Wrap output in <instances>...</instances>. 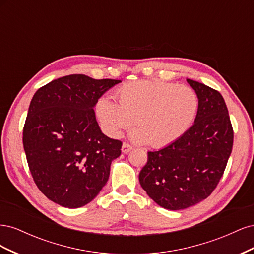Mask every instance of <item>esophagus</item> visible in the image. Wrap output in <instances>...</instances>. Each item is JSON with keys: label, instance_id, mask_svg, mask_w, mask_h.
<instances>
[{"label": "esophagus", "instance_id": "1", "mask_svg": "<svg viewBox=\"0 0 254 254\" xmlns=\"http://www.w3.org/2000/svg\"><path fill=\"white\" fill-rule=\"evenodd\" d=\"M130 150H132V146H130L129 144H126V143H124V144L122 145V152L123 153H127Z\"/></svg>", "mask_w": 254, "mask_h": 254}]
</instances>
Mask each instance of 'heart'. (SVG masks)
<instances>
[{
  "label": "heart",
  "mask_w": 254,
  "mask_h": 254,
  "mask_svg": "<svg viewBox=\"0 0 254 254\" xmlns=\"http://www.w3.org/2000/svg\"><path fill=\"white\" fill-rule=\"evenodd\" d=\"M119 105L108 96L96 103V115L105 133L119 137L133 124L137 143L161 147L177 141L193 124L198 112L196 92L184 84L159 80H136L117 91Z\"/></svg>",
  "instance_id": "heart-1"
}]
</instances>
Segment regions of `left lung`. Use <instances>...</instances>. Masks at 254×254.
Segmentation results:
<instances>
[{"label":"left lung","instance_id":"left-lung-1","mask_svg":"<svg viewBox=\"0 0 254 254\" xmlns=\"http://www.w3.org/2000/svg\"><path fill=\"white\" fill-rule=\"evenodd\" d=\"M199 101L194 125L178 140L148 151L139 175L147 195L166 210L188 209L211 195L232 151L233 129L224 97L187 79Z\"/></svg>","mask_w":254,"mask_h":254}]
</instances>
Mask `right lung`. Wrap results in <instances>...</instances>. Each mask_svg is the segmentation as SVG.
<instances>
[{"label":"right lung","mask_w":254,"mask_h":254,"mask_svg":"<svg viewBox=\"0 0 254 254\" xmlns=\"http://www.w3.org/2000/svg\"><path fill=\"white\" fill-rule=\"evenodd\" d=\"M120 82L73 74L49 82L33 96L23 146L35 183L53 202L77 209L108 181L122 142L102 132L94 107Z\"/></svg>","instance_id":"right-lung-1"}]
</instances>
